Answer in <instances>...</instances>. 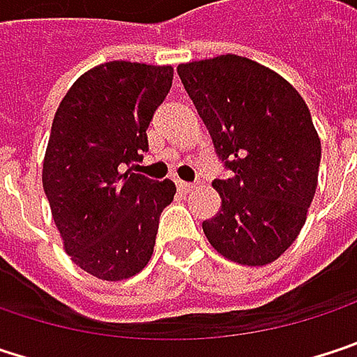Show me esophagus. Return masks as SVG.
<instances>
[{"label": "esophagus", "mask_w": 357, "mask_h": 357, "mask_svg": "<svg viewBox=\"0 0 357 357\" xmlns=\"http://www.w3.org/2000/svg\"><path fill=\"white\" fill-rule=\"evenodd\" d=\"M176 185H178L179 192H190V190L194 188V183H190V181H181V179L176 181Z\"/></svg>", "instance_id": "34e87169"}]
</instances>
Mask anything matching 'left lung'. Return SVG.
I'll return each mask as SVG.
<instances>
[{
	"label": "left lung",
	"instance_id": "8db88e82",
	"mask_svg": "<svg viewBox=\"0 0 357 357\" xmlns=\"http://www.w3.org/2000/svg\"><path fill=\"white\" fill-rule=\"evenodd\" d=\"M227 178L213 188L221 211L202 221L225 258L262 266L298 238L317 192L321 140L300 93L273 70L240 57L178 66Z\"/></svg>",
	"mask_w": 357,
	"mask_h": 357
}]
</instances>
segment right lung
Returning <instances> with one entry per match:
<instances>
[{
  "instance_id": "right-lung-1",
  "label": "right lung",
  "mask_w": 357,
  "mask_h": 357,
  "mask_svg": "<svg viewBox=\"0 0 357 357\" xmlns=\"http://www.w3.org/2000/svg\"><path fill=\"white\" fill-rule=\"evenodd\" d=\"M172 80V66L109 61L82 74L55 111L43 188L63 248L93 277L128 279L153 256L176 183L123 169L149 151L146 128Z\"/></svg>"
}]
</instances>
